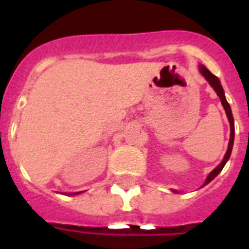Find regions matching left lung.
I'll use <instances>...</instances> for the list:
<instances>
[{
  "mask_svg": "<svg viewBox=\"0 0 249 249\" xmlns=\"http://www.w3.org/2000/svg\"><path fill=\"white\" fill-rule=\"evenodd\" d=\"M199 68H200V73L205 77V80L208 81L209 85L212 86L213 89H214V91L217 93V95L220 97L221 99V103H222V106H224L225 108V112H226V115H228V119H229V123H230V141H229V147H228V151H226V154H225L224 156V160L221 161L218 165L214 168V169L211 172V173L208 174V177H207V179H205L204 185L205 186L207 183H209V182L212 181L213 178L216 177L217 174L220 173L221 170H222V168L225 166V164L228 163V160L230 159V155H231V151H232V144H234V117H232V113H231V108H230V105L228 103V101H226V98H225V93H224V89H222V86H221V83L220 80L217 79L216 76L213 75V73H211V72L207 70V68L204 67V66H199ZM174 193H177V191H174Z\"/></svg>",
  "mask_w": 249,
  "mask_h": 249,
  "instance_id": "left-lung-1",
  "label": "left lung"
}]
</instances>
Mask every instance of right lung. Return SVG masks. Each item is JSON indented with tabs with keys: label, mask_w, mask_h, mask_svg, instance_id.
<instances>
[{
	"label": "right lung",
	"mask_w": 249,
	"mask_h": 249,
	"mask_svg": "<svg viewBox=\"0 0 249 249\" xmlns=\"http://www.w3.org/2000/svg\"><path fill=\"white\" fill-rule=\"evenodd\" d=\"M77 194H80V193H75V194H73V195H77Z\"/></svg>",
	"instance_id": "right-lung-1"
}]
</instances>
